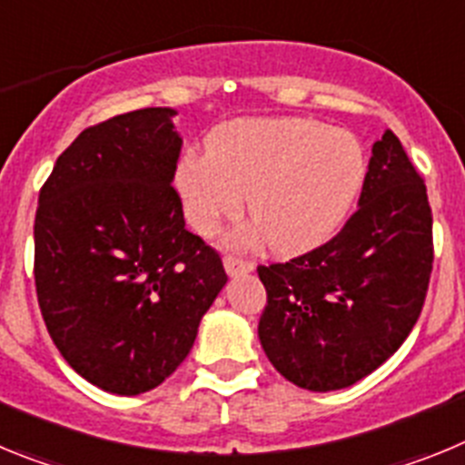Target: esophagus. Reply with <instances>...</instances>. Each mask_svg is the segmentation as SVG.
<instances>
[{"mask_svg":"<svg viewBox=\"0 0 465 465\" xmlns=\"http://www.w3.org/2000/svg\"><path fill=\"white\" fill-rule=\"evenodd\" d=\"M223 265H225V272H228L230 277H237V274H246V272H252V270H253V262L242 261V258H235V256H225Z\"/></svg>","mask_w":465,"mask_h":465,"instance_id":"1","label":"esophagus"}]
</instances>
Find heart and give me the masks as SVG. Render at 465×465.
<instances>
[{
    "mask_svg": "<svg viewBox=\"0 0 465 465\" xmlns=\"http://www.w3.org/2000/svg\"><path fill=\"white\" fill-rule=\"evenodd\" d=\"M365 179L354 134L302 118H253L216 130L212 149L183 158L176 183L193 228L249 216L274 253L322 244L342 223Z\"/></svg>",
    "mask_w": 465,
    "mask_h": 465,
    "instance_id": "1",
    "label": "heart"
}]
</instances>
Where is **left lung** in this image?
Instances as JSON below:
<instances>
[{
	"mask_svg": "<svg viewBox=\"0 0 465 465\" xmlns=\"http://www.w3.org/2000/svg\"><path fill=\"white\" fill-rule=\"evenodd\" d=\"M430 270L426 183L386 130L372 143L359 209L338 235L289 262L258 265L268 291L258 338L270 363L310 391L356 384L405 342Z\"/></svg>",
	"mask_w": 465,
	"mask_h": 465,
	"instance_id": "8db88e82",
	"label": "left lung"
}]
</instances>
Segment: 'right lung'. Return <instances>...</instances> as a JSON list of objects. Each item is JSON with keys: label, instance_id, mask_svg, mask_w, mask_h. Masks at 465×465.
<instances>
[{"label": "right lung", "instance_id": "1", "mask_svg": "<svg viewBox=\"0 0 465 465\" xmlns=\"http://www.w3.org/2000/svg\"><path fill=\"white\" fill-rule=\"evenodd\" d=\"M174 114L149 106L85 127L39 193L35 283L48 335L84 380L118 396L182 365L228 282L172 186Z\"/></svg>", "mask_w": 465, "mask_h": 465}]
</instances>
